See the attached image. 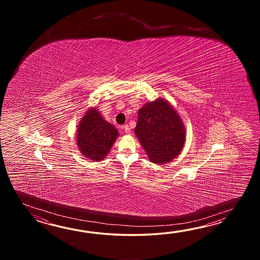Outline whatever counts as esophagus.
<instances>
[{
    "mask_svg": "<svg viewBox=\"0 0 260 260\" xmlns=\"http://www.w3.org/2000/svg\"><path fill=\"white\" fill-rule=\"evenodd\" d=\"M122 129H123V131H124V133H126V134H130V132H131V130H130V127H129V125H127V124L123 125V126H122Z\"/></svg>",
    "mask_w": 260,
    "mask_h": 260,
    "instance_id": "34e87169",
    "label": "esophagus"
}]
</instances>
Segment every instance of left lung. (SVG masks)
<instances>
[{"mask_svg": "<svg viewBox=\"0 0 260 260\" xmlns=\"http://www.w3.org/2000/svg\"><path fill=\"white\" fill-rule=\"evenodd\" d=\"M135 134L149 160L156 165L174 160L181 152L186 140L181 118L161 98L147 102L139 109Z\"/></svg>", "mask_w": 260, "mask_h": 260, "instance_id": "1", "label": "left lung"}]
</instances>
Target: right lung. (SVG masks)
Masks as SVG:
<instances>
[{
  "label": "right lung",
  "instance_id": "obj_1",
  "mask_svg": "<svg viewBox=\"0 0 260 260\" xmlns=\"http://www.w3.org/2000/svg\"><path fill=\"white\" fill-rule=\"evenodd\" d=\"M119 133L96 108L85 111L78 125L76 144L81 153L93 161L104 160Z\"/></svg>",
  "mask_w": 260,
  "mask_h": 260
}]
</instances>
